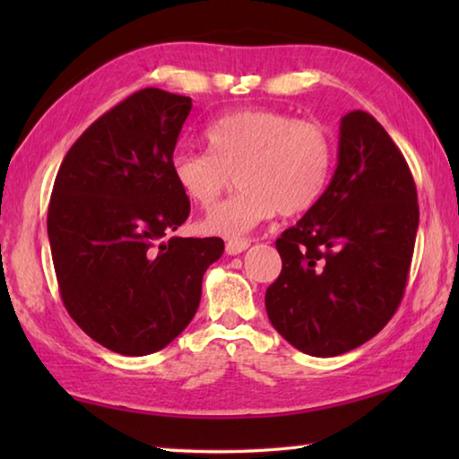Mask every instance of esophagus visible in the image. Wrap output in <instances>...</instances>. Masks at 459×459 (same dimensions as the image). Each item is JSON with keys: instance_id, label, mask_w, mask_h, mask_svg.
<instances>
[{"instance_id": "34e87169", "label": "esophagus", "mask_w": 459, "mask_h": 459, "mask_svg": "<svg viewBox=\"0 0 459 459\" xmlns=\"http://www.w3.org/2000/svg\"><path fill=\"white\" fill-rule=\"evenodd\" d=\"M248 247H251V240H247V238H230V240H227V253L229 255L243 253V251H247Z\"/></svg>"}]
</instances>
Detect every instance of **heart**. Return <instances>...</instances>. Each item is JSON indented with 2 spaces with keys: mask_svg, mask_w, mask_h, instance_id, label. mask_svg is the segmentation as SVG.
<instances>
[{
  "mask_svg": "<svg viewBox=\"0 0 459 459\" xmlns=\"http://www.w3.org/2000/svg\"><path fill=\"white\" fill-rule=\"evenodd\" d=\"M204 139L208 153L172 155V176L200 208H212L235 176L240 190L202 221L211 235L240 237L277 211L306 212L328 188L333 139L320 121L248 108L214 119Z\"/></svg>",
  "mask_w": 459,
  "mask_h": 459,
  "instance_id": "b5f03b06",
  "label": "heart"
}]
</instances>
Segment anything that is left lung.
Wrapping results in <instances>:
<instances>
[{"label": "left lung", "instance_id": "obj_1", "mask_svg": "<svg viewBox=\"0 0 459 459\" xmlns=\"http://www.w3.org/2000/svg\"><path fill=\"white\" fill-rule=\"evenodd\" d=\"M417 227V188L401 150L370 113L344 115L332 182L275 240L283 267L265 293L273 328L322 359L377 336L405 293Z\"/></svg>", "mask_w": 459, "mask_h": 459}]
</instances>
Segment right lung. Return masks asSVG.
Masks as SVG:
<instances>
[{"mask_svg":"<svg viewBox=\"0 0 459 459\" xmlns=\"http://www.w3.org/2000/svg\"><path fill=\"white\" fill-rule=\"evenodd\" d=\"M192 99L142 89L92 123L62 160L48 238L62 304L79 328L123 356L166 348L196 314L219 237L182 238L190 200L172 155Z\"/></svg>","mask_w":459,"mask_h":459,"instance_id":"obj_1","label":"right lung"}]
</instances>
